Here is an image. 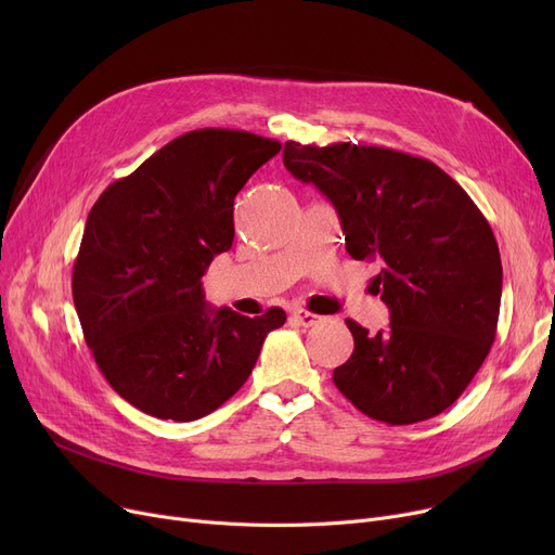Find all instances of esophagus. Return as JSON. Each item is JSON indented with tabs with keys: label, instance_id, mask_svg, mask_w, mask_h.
I'll list each match as a JSON object with an SVG mask.
<instances>
[{
	"label": "esophagus",
	"instance_id": "1",
	"mask_svg": "<svg viewBox=\"0 0 555 555\" xmlns=\"http://www.w3.org/2000/svg\"><path fill=\"white\" fill-rule=\"evenodd\" d=\"M293 322L297 324V326H304V328H310V326H314V324H319L322 322V317L319 314H314V312H310V310H293Z\"/></svg>",
	"mask_w": 555,
	"mask_h": 555
}]
</instances>
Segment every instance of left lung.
Instances as JSON below:
<instances>
[{
    "label": "left lung",
    "instance_id": "obj_1",
    "mask_svg": "<svg viewBox=\"0 0 555 555\" xmlns=\"http://www.w3.org/2000/svg\"><path fill=\"white\" fill-rule=\"evenodd\" d=\"M283 164L333 202L348 254L383 262L371 287L389 328L369 335L346 319L356 348L335 387L387 425L446 412L498 333L502 258L488 220L446 170L380 145L285 141Z\"/></svg>",
    "mask_w": 555,
    "mask_h": 555
}]
</instances>
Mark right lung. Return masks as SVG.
<instances>
[{
  "mask_svg": "<svg viewBox=\"0 0 555 555\" xmlns=\"http://www.w3.org/2000/svg\"><path fill=\"white\" fill-rule=\"evenodd\" d=\"M279 151L245 130L186 132L112 182L87 216L74 306L105 380L137 410L180 423L216 412L285 324L281 308L254 319L209 308L199 281L231 249L233 199Z\"/></svg>",
  "mask_w": 555,
  "mask_h": 555,
  "instance_id": "right-lung-1",
  "label": "right lung"
}]
</instances>
